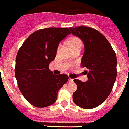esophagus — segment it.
Listing matches in <instances>:
<instances>
[{"mask_svg": "<svg viewBox=\"0 0 129 129\" xmlns=\"http://www.w3.org/2000/svg\"><path fill=\"white\" fill-rule=\"evenodd\" d=\"M68 81L70 82V83H72V82L74 81V79H71V78H70V77H69V79H68Z\"/></svg>", "mask_w": 129, "mask_h": 129, "instance_id": "esophagus-1", "label": "esophagus"}]
</instances>
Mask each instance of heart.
I'll use <instances>...</instances> for the list:
<instances>
[{"instance_id": "obj_1", "label": "heart", "mask_w": 129, "mask_h": 129, "mask_svg": "<svg viewBox=\"0 0 129 129\" xmlns=\"http://www.w3.org/2000/svg\"><path fill=\"white\" fill-rule=\"evenodd\" d=\"M68 44L72 48V50H74V49L79 47V46L81 47L82 42L80 39H79L78 37H72L68 40ZM59 47H60V46H59Z\"/></svg>"}]
</instances>
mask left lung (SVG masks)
<instances>
[{
	"instance_id": "8db88e82",
	"label": "left lung",
	"mask_w": 129,
	"mask_h": 129,
	"mask_svg": "<svg viewBox=\"0 0 129 129\" xmlns=\"http://www.w3.org/2000/svg\"><path fill=\"white\" fill-rule=\"evenodd\" d=\"M69 29L85 44L81 65L88 69L87 81L74 79L77 90L73 94V101L83 109H93L103 103L112 90L117 76L116 53L104 35L95 29L86 26Z\"/></svg>"
}]
</instances>
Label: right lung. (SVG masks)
<instances>
[{
	"instance_id": "add662e5",
	"label": "right lung",
	"mask_w": 129,
	"mask_h": 129,
	"mask_svg": "<svg viewBox=\"0 0 129 129\" xmlns=\"http://www.w3.org/2000/svg\"><path fill=\"white\" fill-rule=\"evenodd\" d=\"M68 34V28L39 29L26 39L18 51L15 68L18 86L25 99L35 107L53 104L59 90L68 81L67 74L56 76L49 69L59 43Z\"/></svg>"
}]
</instances>
